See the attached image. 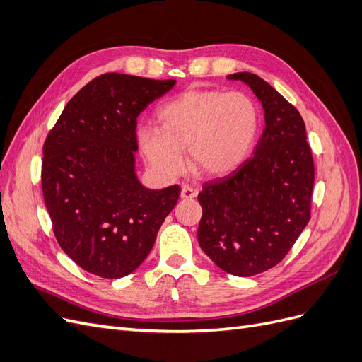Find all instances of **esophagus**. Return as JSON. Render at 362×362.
I'll list each match as a JSON object with an SVG mask.
<instances>
[{
    "label": "esophagus",
    "mask_w": 362,
    "mask_h": 362,
    "mask_svg": "<svg viewBox=\"0 0 362 362\" xmlns=\"http://www.w3.org/2000/svg\"><path fill=\"white\" fill-rule=\"evenodd\" d=\"M196 194H198V192L190 187V185H182L181 187V198L184 199H193L196 198Z\"/></svg>",
    "instance_id": "34e87169"
}]
</instances>
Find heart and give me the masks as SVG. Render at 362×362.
Segmentation results:
<instances>
[{
  "label": "heart",
  "mask_w": 362,
  "mask_h": 362,
  "mask_svg": "<svg viewBox=\"0 0 362 362\" xmlns=\"http://www.w3.org/2000/svg\"><path fill=\"white\" fill-rule=\"evenodd\" d=\"M158 128L144 127L139 141L148 163L164 177L178 175L187 148L190 166L204 177L234 172L254 148L259 107L245 92L190 89L160 107Z\"/></svg>",
  "instance_id": "heart-1"
}]
</instances>
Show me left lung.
Segmentation results:
<instances>
[{
  "instance_id": "1",
  "label": "left lung",
  "mask_w": 362,
  "mask_h": 362,
  "mask_svg": "<svg viewBox=\"0 0 362 362\" xmlns=\"http://www.w3.org/2000/svg\"><path fill=\"white\" fill-rule=\"evenodd\" d=\"M228 78L254 90L264 108L266 128L254 156L202 185L198 242L226 273L254 276L281 262L310 222L314 161L294 105L255 74Z\"/></svg>"
}]
</instances>
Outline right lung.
I'll use <instances>...</instances> for the list:
<instances>
[{"instance_id":"obj_1","label":"right lung","mask_w":362,"mask_h":362,"mask_svg":"<svg viewBox=\"0 0 362 362\" xmlns=\"http://www.w3.org/2000/svg\"><path fill=\"white\" fill-rule=\"evenodd\" d=\"M175 80L108 72L64 107L43 145L42 192L60 247L92 275L134 272L180 198L177 184L149 190L134 173L137 116Z\"/></svg>"}]
</instances>
